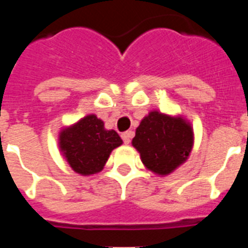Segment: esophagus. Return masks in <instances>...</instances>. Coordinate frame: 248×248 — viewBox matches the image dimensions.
<instances>
[{
	"label": "esophagus",
	"instance_id": "34e87169",
	"mask_svg": "<svg viewBox=\"0 0 248 248\" xmlns=\"http://www.w3.org/2000/svg\"><path fill=\"white\" fill-rule=\"evenodd\" d=\"M131 137H133V131H125L122 134V139L124 141V144H129L131 140Z\"/></svg>",
	"mask_w": 248,
	"mask_h": 248
}]
</instances>
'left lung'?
Returning a JSON list of instances; mask_svg holds the SVG:
<instances>
[{
  "label": "left lung",
  "mask_w": 248,
  "mask_h": 248,
  "mask_svg": "<svg viewBox=\"0 0 248 248\" xmlns=\"http://www.w3.org/2000/svg\"><path fill=\"white\" fill-rule=\"evenodd\" d=\"M131 144L148 170L165 176L187 160L194 145V131L183 117L153 110L140 122Z\"/></svg>",
  "instance_id": "1"
}]
</instances>
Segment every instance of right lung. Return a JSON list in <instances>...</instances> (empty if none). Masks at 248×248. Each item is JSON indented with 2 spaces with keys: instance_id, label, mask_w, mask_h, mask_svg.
I'll use <instances>...</instances> for the list:
<instances>
[{
  "instance_id": "obj_1",
  "label": "right lung",
  "mask_w": 248,
  "mask_h": 248,
  "mask_svg": "<svg viewBox=\"0 0 248 248\" xmlns=\"http://www.w3.org/2000/svg\"><path fill=\"white\" fill-rule=\"evenodd\" d=\"M123 140L115 130H107L102 119L89 114L59 133V149L74 171L92 175L102 171L109 155Z\"/></svg>"
}]
</instances>
